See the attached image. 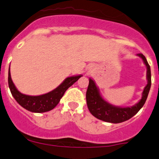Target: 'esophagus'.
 <instances>
[{
    "instance_id": "1",
    "label": "esophagus",
    "mask_w": 159,
    "mask_h": 159,
    "mask_svg": "<svg viewBox=\"0 0 159 159\" xmlns=\"http://www.w3.org/2000/svg\"><path fill=\"white\" fill-rule=\"evenodd\" d=\"M91 68H89V69L88 70V73L89 74V73H91Z\"/></svg>"
}]
</instances>
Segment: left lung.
Wrapping results in <instances>:
<instances>
[{
    "label": "left lung",
    "mask_w": 159,
    "mask_h": 159,
    "mask_svg": "<svg viewBox=\"0 0 159 159\" xmlns=\"http://www.w3.org/2000/svg\"><path fill=\"white\" fill-rule=\"evenodd\" d=\"M137 56L143 60V62L146 65L147 68L146 78L148 81L146 86L143 90L140 101L133 106L126 107L110 104L102 98L94 81L90 78L89 84L86 92V101L88 110L93 116L108 123H119L129 120L143 107L146 103L151 88V69L146 57L142 53L137 54Z\"/></svg>",
    "instance_id": "left-lung-1"
}]
</instances>
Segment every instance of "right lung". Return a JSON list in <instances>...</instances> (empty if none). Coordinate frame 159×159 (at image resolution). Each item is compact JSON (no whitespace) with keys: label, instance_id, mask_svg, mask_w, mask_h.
I'll return each mask as SVG.
<instances>
[{"label":"right lung","instance_id":"add662e5","mask_svg":"<svg viewBox=\"0 0 159 159\" xmlns=\"http://www.w3.org/2000/svg\"><path fill=\"white\" fill-rule=\"evenodd\" d=\"M82 75L68 77L61 84L49 93L38 96L23 94L20 93L13 84L11 76V71H8V84L13 97L16 102L29 111L33 113H44L49 111L56 107L60 100L69 87L76 82Z\"/></svg>","mask_w":159,"mask_h":159}]
</instances>
